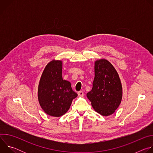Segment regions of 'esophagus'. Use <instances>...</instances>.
Here are the masks:
<instances>
[{"instance_id":"esophagus-1","label":"esophagus","mask_w":153,"mask_h":153,"mask_svg":"<svg viewBox=\"0 0 153 153\" xmlns=\"http://www.w3.org/2000/svg\"><path fill=\"white\" fill-rule=\"evenodd\" d=\"M78 96H79V97H83V96H84V93H83V91H79L78 92Z\"/></svg>"}]
</instances>
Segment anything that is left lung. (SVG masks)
<instances>
[{"instance_id":"8db88e82","label":"left lung","mask_w":153,"mask_h":153,"mask_svg":"<svg viewBox=\"0 0 153 153\" xmlns=\"http://www.w3.org/2000/svg\"><path fill=\"white\" fill-rule=\"evenodd\" d=\"M95 76L91 91L86 94L94 110L108 116L114 113L122 98V87L117 72L107 60L95 62Z\"/></svg>"}]
</instances>
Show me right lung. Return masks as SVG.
Wrapping results in <instances>:
<instances>
[{
    "mask_svg": "<svg viewBox=\"0 0 153 153\" xmlns=\"http://www.w3.org/2000/svg\"><path fill=\"white\" fill-rule=\"evenodd\" d=\"M62 61L52 60L43 70L39 84V102L42 110L51 116L65 114L77 96L71 83L62 79Z\"/></svg>",
    "mask_w": 153,
    "mask_h": 153,
    "instance_id": "right-lung-1",
    "label": "right lung"
}]
</instances>
